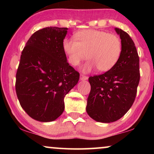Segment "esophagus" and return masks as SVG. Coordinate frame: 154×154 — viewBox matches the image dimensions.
I'll use <instances>...</instances> for the list:
<instances>
[{
  "label": "esophagus",
  "mask_w": 154,
  "mask_h": 154,
  "mask_svg": "<svg viewBox=\"0 0 154 154\" xmlns=\"http://www.w3.org/2000/svg\"><path fill=\"white\" fill-rule=\"evenodd\" d=\"M80 79H81V81H86V80L88 79V77L83 74H81V75H80Z\"/></svg>",
  "instance_id": "obj_1"
}]
</instances>
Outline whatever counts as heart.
Wrapping results in <instances>:
<instances>
[{"label": "heart", "instance_id": "heart-1", "mask_svg": "<svg viewBox=\"0 0 154 154\" xmlns=\"http://www.w3.org/2000/svg\"><path fill=\"white\" fill-rule=\"evenodd\" d=\"M62 49L73 66L79 65L87 57L89 60L82 67L83 72H90L95 66L105 72L111 70L121 57L122 41L117 35L88 29L75 33L73 39L65 38Z\"/></svg>", "mask_w": 154, "mask_h": 154}]
</instances>
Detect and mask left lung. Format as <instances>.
<instances>
[{
    "label": "left lung",
    "mask_w": 154,
    "mask_h": 154,
    "mask_svg": "<svg viewBox=\"0 0 154 154\" xmlns=\"http://www.w3.org/2000/svg\"><path fill=\"white\" fill-rule=\"evenodd\" d=\"M122 41V53L116 64L102 75L90 77L91 90L86 111L100 123L116 121L133 104L140 82V59L131 38L125 31L115 28Z\"/></svg>",
    "instance_id": "8db88e82"
}]
</instances>
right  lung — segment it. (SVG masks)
<instances>
[{"label":"right lung","mask_w":154,"mask_h":154,"mask_svg":"<svg viewBox=\"0 0 154 154\" xmlns=\"http://www.w3.org/2000/svg\"><path fill=\"white\" fill-rule=\"evenodd\" d=\"M68 28L46 27L30 37L21 54L16 92L21 106L35 121L52 122L64 110V99L79 81L67 62L62 42Z\"/></svg>","instance_id":"1"}]
</instances>
